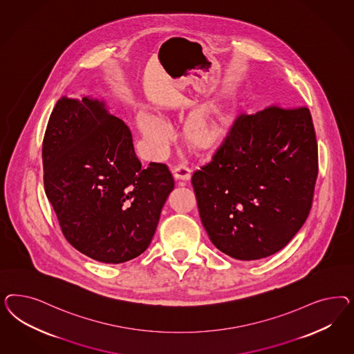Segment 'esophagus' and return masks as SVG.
Wrapping results in <instances>:
<instances>
[{
  "mask_svg": "<svg viewBox=\"0 0 354 354\" xmlns=\"http://www.w3.org/2000/svg\"><path fill=\"white\" fill-rule=\"evenodd\" d=\"M172 175L176 180H179L180 183L187 182L191 179V170L185 166H176L172 170Z\"/></svg>",
  "mask_w": 354,
  "mask_h": 354,
  "instance_id": "1",
  "label": "esophagus"
}]
</instances>
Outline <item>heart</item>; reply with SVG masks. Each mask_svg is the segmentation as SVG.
Instances as JSON below:
<instances>
[{
  "label": "heart",
  "instance_id": "heart-1",
  "mask_svg": "<svg viewBox=\"0 0 354 354\" xmlns=\"http://www.w3.org/2000/svg\"><path fill=\"white\" fill-rule=\"evenodd\" d=\"M136 120L141 135L154 149L161 151L169 145L171 141V129L163 119L140 110ZM230 120V104L225 98H222L193 111L183 127L184 140L192 149L203 151L214 149L223 138Z\"/></svg>",
  "mask_w": 354,
  "mask_h": 354
}]
</instances>
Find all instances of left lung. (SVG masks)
<instances>
[{"label":"left lung","mask_w":354,"mask_h":354,"mask_svg":"<svg viewBox=\"0 0 354 354\" xmlns=\"http://www.w3.org/2000/svg\"><path fill=\"white\" fill-rule=\"evenodd\" d=\"M317 175L308 107L271 105L239 115L212 161L192 175L212 243L240 261L277 253L305 223Z\"/></svg>","instance_id":"1"}]
</instances>
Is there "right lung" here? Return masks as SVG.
I'll return each mask as SVG.
<instances>
[{
  "label": "right lung",
  "instance_id": "add662e5",
  "mask_svg": "<svg viewBox=\"0 0 354 354\" xmlns=\"http://www.w3.org/2000/svg\"><path fill=\"white\" fill-rule=\"evenodd\" d=\"M43 165L46 197L80 253L123 263L149 247L174 178L163 163L141 169L131 131L104 101L58 100L44 136Z\"/></svg>",
  "mask_w": 354,
  "mask_h": 354
}]
</instances>
